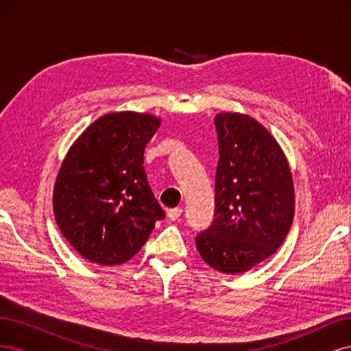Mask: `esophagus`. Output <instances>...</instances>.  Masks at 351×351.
I'll list each match as a JSON object with an SVG mask.
<instances>
[{
    "label": "esophagus",
    "instance_id": "esophagus-1",
    "mask_svg": "<svg viewBox=\"0 0 351 351\" xmlns=\"http://www.w3.org/2000/svg\"><path fill=\"white\" fill-rule=\"evenodd\" d=\"M167 214H168V218H169V219L176 221V219H178L180 217H182L183 209H182V208H171V209H168Z\"/></svg>",
    "mask_w": 351,
    "mask_h": 351
}]
</instances>
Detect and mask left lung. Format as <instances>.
Masks as SVG:
<instances>
[{
	"label": "left lung",
	"instance_id": "obj_1",
	"mask_svg": "<svg viewBox=\"0 0 351 351\" xmlns=\"http://www.w3.org/2000/svg\"><path fill=\"white\" fill-rule=\"evenodd\" d=\"M215 129V214L196 236V247L209 267L241 274L269 258L289 234L293 178L281 147L258 121L221 112Z\"/></svg>",
	"mask_w": 351,
	"mask_h": 351
}]
</instances>
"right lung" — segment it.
I'll use <instances>...</instances> for the list:
<instances>
[{"label":"right lung","instance_id":"right-lung-1","mask_svg":"<svg viewBox=\"0 0 351 351\" xmlns=\"http://www.w3.org/2000/svg\"><path fill=\"white\" fill-rule=\"evenodd\" d=\"M158 127L151 114L112 112L69 151L54 189V217L83 258L107 267L129 261L165 218L143 168Z\"/></svg>","mask_w":351,"mask_h":351}]
</instances>
